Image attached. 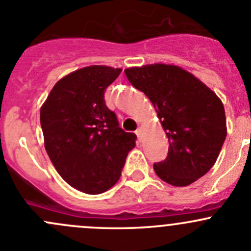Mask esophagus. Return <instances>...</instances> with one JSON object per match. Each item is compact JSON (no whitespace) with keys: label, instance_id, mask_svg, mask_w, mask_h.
<instances>
[{"label":"esophagus","instance_id":"obj_1","mask_svg":"<svg viewBox=\"0 0 251 251\" xmlns=\"http://www.w3.org/2000/svg\"><path fill=\"white\" fill-rule=\"evenodd\" d=\"M135 134H136V136H138L139 140H141V139H143V135H144L143 128H141V126H139V128L135 130Z\"/></svg>","mask_w":251,"mask_h":251}]
</instances>
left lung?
Wrapping results in <instances>:
<instances>
[{
	"mask_svg": "<svg viewBox=\"0 0 251 251\" xmlns=\"http://www.w3.org/2000/svg\"><path fill=\"white\" fill-rule=\"evenodd\" d=\"M131 86L151 100L169 141L168 156L153 164L157 176L188 186L211 169L227 135L218 95L179 66L154 64L126 69Z\"/></svg>",
	"mask_w": 251,
	"mask_h": 251,
	"instance_id": "left-lung-1",
	"label": "left lung"
}]
</instances>
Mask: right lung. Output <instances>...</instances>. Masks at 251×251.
Instances as JSON below:
<instances>
[{"label":"right lung","instance_id":"obj_1","mask_svg":"<svg viewBox=\"0 0 251 251\" xmlns=\"http://www.w3.org/2000/svg\"><path fill=\"white\" fill-rule=\"evenodd\" d=\"M122 69L93 65L56 82L41 107L45 147L60 176L76 190L99 195L120 180L136 135L126 133L106 106V88Z\"/></svg>","mask_w":251,"mask_h":251}]
</instances>
